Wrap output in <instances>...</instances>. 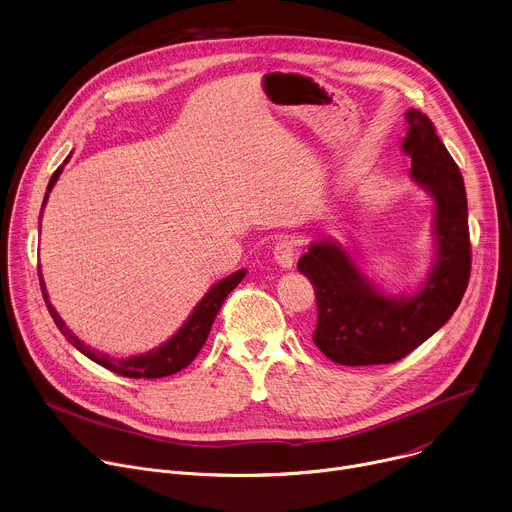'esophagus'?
Masks as SVG:
<instances>
[{
  "label": "esophagus",
  "instance_id": "34e87169",
  "mask_svg": "<svg viewBox=\"0 0 512 512\" xmlns=\"http://www.w3.org/2000/svg\"><path fill=\"white\" fill-rule=\"evenodd\" d=\"M296 255H298V243L294 239H281L275 243L273 249V259L277 265H281L283 269H291L296 263Z\"/></svg>",
  "mask_w": 512,
  "mask_h": 512
}]
</instances>
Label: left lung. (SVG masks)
<instances>
[{
  "mask_svg": "<svg viewBox=\"0 0 512 512\" xmlns=\"http://www.w3.org/2000/svg\"><path fill=\"white\" fill-rule=\"evenodd\" d=\"M403 152L411 178L435 198V265L411 298H391L364 277L334 243H314L298 261L312 281L318 324L316 346L346 367L397 362L440 330L460 306L470 281L472 247L464 178L431 119L409 109Z\"/></svg>",
  "mask_w": 512,
  "mask_h": 512,
  "instance_id": "1",
  "label": "left lung"
}]
</instances>
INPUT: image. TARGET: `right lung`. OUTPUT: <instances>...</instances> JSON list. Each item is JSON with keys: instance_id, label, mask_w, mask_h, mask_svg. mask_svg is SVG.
I'll return each instance as SVG.
<instances>
[{"instance_id": "right-lung-1", "label": "right lung", "mask_w": 512, "mask_h": 512, "mask_svg": "<svg viewBox=\"0 0 512 512\" xmlns=\"http://www.w3.org/2000/svg\"><path fill=\"white\" fill-rule=\"evenodd\" d=\"M60 172H62V166L52 174V178L48 182V192L52 190V186L58 180ZM48 192L44 196V204L48 200ZM38 277H40V289H42V298L46 302V308H48L54 324L62 332V336L72 346H75L77 350H81L91 360H95L97 364H101V367H105L111 373L119 375V377H127V379H162V377H170V375L186 369L188 364L196 358V354L200 352V348L204 346V342L208 338V332L212 328V322H214L218 310H221V306L227 300V296L231 294V291L245 277V269L235 271L233 275H229V277L218 281L216 285H212L208 294L202 298V302L194 308V312L186 320V324L178 330V334L172 336V340H168L166 344H162L160 348H156V350H152L148 354H139V356H131V358H113V356L97 352L91 346H87L85 342H81L75 334H72L66 328V324L60 320V316L56 314V310L48 302V294H46V287H44V281H42V273H38Z\"/></svg>"}]
</instances>
